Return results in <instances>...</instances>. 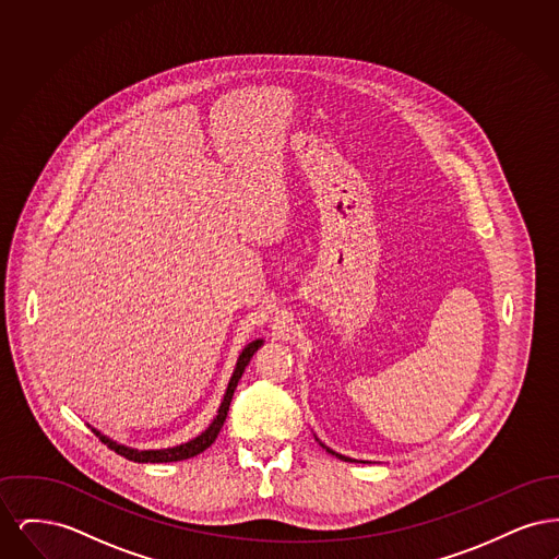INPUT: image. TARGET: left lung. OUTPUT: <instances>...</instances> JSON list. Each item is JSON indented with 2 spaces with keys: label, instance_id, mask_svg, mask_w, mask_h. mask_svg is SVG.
Segmentation results:
<instances>
[{
  "label": "left lung",
  "instance_id": "left-lung-1",
  "mask_svg": "<svg viewBox=\"0 0 559 559\" xmlns=\"http://www.w3.org/2000/svg\"><path fill=\"white\" fill-rule=\"evenodd\" d=\"M320 447H322V449H326L324 444H320ZM326 452H331V454H335V456H340V459H344V461H352V459H347V456H342V454H337V452H333L331 451V449H326Z\"/></svg>",
  "mask_w": 559,
  "mask_h": 559
}]
</instances>
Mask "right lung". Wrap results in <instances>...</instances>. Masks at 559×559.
<instances>
[{
  "label": "right lung",
  "mask_w": 559,
  "mask_h": 559,
  "mask_svg": "<svg viewBox=\"0 0 559 559\" xmlns=\"http://www.w3.org/2000/svg\"><path fill=\"white\" fill-rule=\"evenodd\" d=\"M260 346H262V340L251 342L249 346L240 352L237 369H235L233 377H230L228 390H226V394H224V400H222V404H219V411H217L212 426L207 427L201 436H197L194 440L187 442V444H180V447H174V449H163V451H133V449L121 447V444L108 440L107 436H103V433L96 431V429H92V431L100 438L103 444H107L110 451H115L117 454L130 459L133 463H171V461H185V459H190V456H197L199 452L210 449L213 442H215L219 429H222L224 421H226V415H228V408H230V402H233V396H235V390H237V383H239V379L242 377V371H245V367L249 365L251 356L258 352V347Z\"/></svg>",
  "instance_id": "right-lung-1"
}]
</instances>
